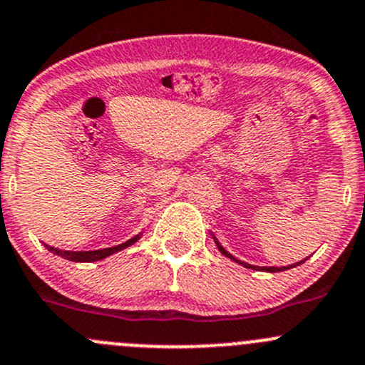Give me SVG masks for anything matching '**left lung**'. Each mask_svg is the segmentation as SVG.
<instances>
[{"mask_svg":"<svg viewBox=\"0 0 365 365\" xmlns=\"http://www.w3.org/2000/svg\"><path fill=\"white\" fill-rule=\"evenodd\" d=\"M212 237H213V240H215V244H217V247H219L220 254H224V256H226V257H230V259H233L235 263L242 264V267H245V268H252V270H259V272H270V274H275V272H284V270H289V268H295V267H298V264L305 263V259H307V257H305V259L298 261V263L288 264V267H256V264H249V263H245V261H242V259H238V257H235L233 254H231V252H227L226 249H224L222 245H220V242L217 240V237H215V235L212 233Z\"/></svg>","mask_w":365,"mask_h":365,"instance_id":"1","label":"left lung"}]
</instances>
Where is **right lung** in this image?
Segmentation results:
<instances>
[{
  "label": "right lung",
  "instance_id": "right-lung-1",
  "mask_svg": "<svg viewBox=\"0 0 365 365\" xmlns=\"http://www.w3.org/2000/svg\"><path fill=\"white\" fill-rule=\"evenodd\" d=\"M139 238H141V233L135 235V237H132L130 240L123 242V244L114 245V247H108V249H98V251H63V249L51 247V245H47V244H43V245H46L47 251L56 254V256H61L63 259L76 261V263H93V261H101V259H104V257L111 256V254H114V252L123 251V249L130 247V245H134Z\"/></svg>",
  "mask_w": 365,
  "mask_h": 365
}]
</instances>
